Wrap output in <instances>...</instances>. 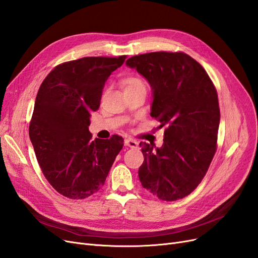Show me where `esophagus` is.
<instances>
[{
	"label": "esophagus",
	"mask_w": 258,
	"mask_h": 258,
	"mask_svg": "<svg viewBox=\"0 0 258 258\" xmlns=\"http://www.w3.org/2000/svg\"><path fill=\"white\" fill-rule=\"evenodd\" d=\"M124 145L128 146V147H131V148H136V147H138L139 143L136 141V140L126 139V140H124Z\"/></svg>",
	"instance_id": "34e87169"
}]
</instances>
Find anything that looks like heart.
<instances>
[{
    "label": "heart",
    "instance_id": "b5f03b06",
    "mask_svg": "<svg viewBox=\"0 0 258 258\" xmlns=\"http://www.w3.org/2000/svg\"><path fill=\"white\" fill-rule=\"evenodd\" d=\"M123 90H135V89H145L146 85L145 82L138 76H129L127 79H124L123 83Z\"/></svg>",
    "mask_w": 258,
    "mask_h": 258
}]
</instances>
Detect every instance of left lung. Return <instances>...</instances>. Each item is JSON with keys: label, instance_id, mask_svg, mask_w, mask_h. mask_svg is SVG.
<instances>
[{"label": "left lung", "instance_id": "left-lung-1", "mask_svg": "<svg viewBox=\"0 0 258 258\" xmlns=\"http://www.w3.org/2000/svg\"><path fill=\"white\" fill-rule=\"evenodd\" d=\"M153 91L151 116L166 127L163 144L140 143L144 161L139 178L165 201L182 199L205 177L216 152L220 106L206 70L184 52L157 51L126 61Z\"/></svg>", "mask_w": 258, "mask_h": 258}]
</instances>
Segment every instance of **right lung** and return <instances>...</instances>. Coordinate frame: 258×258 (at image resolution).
<instances>
[{
  "label": "right lung",
  "mask_w": 258,
  "mask_h": 258,
  "mask_svg": "<svg viewBox=\"0 0 258 258\" xmlns=\"http://www.w3.org/2000/svg\"><path fill=\"white\" fill-rule=\"evenodd\" d=\"M124 59L85 57L64 62L38 89L29 136L43 174L62 196L84 199L96 194L123 146L117 135L92 140L88 127L106 80Z\"/></svg>",
  "instance_id": "obj_1"
}]
</instances>
